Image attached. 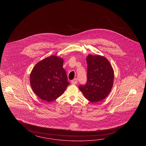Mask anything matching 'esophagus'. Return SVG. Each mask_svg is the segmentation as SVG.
I'll return each mask as SVG.
<instances>
[{"mask_svg": "<svg viewBox=\"0 0 146 146\" xmlns=\"http://www.w3.org/2000/svg\"><path fill=\"white\" fill-rule=\"evenodd\" d=\"M71 83L72 84H78V79L76 78H75L72 81H71Z\"/></svg>", "mask_w": 146, "mask_h": 146, "instance_id": "obj_1", "label": "esophagus"}]
</instances>
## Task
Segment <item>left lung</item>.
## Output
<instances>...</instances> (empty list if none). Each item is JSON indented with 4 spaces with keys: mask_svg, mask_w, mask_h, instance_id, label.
Wrapping results in <instances>:
<instances>
[{
    "mask_svg": "<svg viewBox=\"0 0 146 146\" xmlns=\"http://www.w3.org/2000/svg\"><path fill=\"white\" fill-rule=\"evenodd\" d=\"M86 60L87 82L86 85H80L79 88L90 102H100L108 96L112 88L114 71L104 56L88 54Z\"/></svg>",
    "mask_w": 146,
    "mask_h": 146,
    "instance_id": "left-lung-1",
    "label": "left lung"
}]
</instances>
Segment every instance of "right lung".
<instances>
[{
	"instance_id": "obj_1",
	"label": "right lung",
	"mask_w": 146,
	"mask_h": 146,
	"mask_svg": "<svg viewBox=\"0 0 146 146\" xmlns=\"http://www.w3.org/2000/svg\"><path fill=\"white\" fill-rule=\"evenodd\" d=\"M63 62L62 58L51 56L37 62L33 68L30 83L34 92L41 100L52 102L70 84Z\"/></svg>"
}]
</instances>
